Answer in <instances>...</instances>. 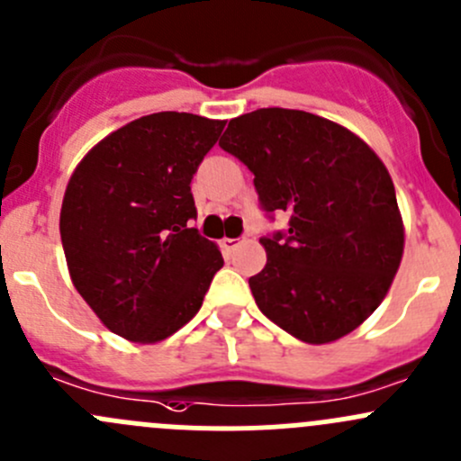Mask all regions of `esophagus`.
<instances>
[{"label":"esophagus","instance_id":"1","mask_svg":"<svg viewBox=\"0 0 461 461\" xmlns=\"http://www.w3.org/2000/svg\"><path fill=\"white\" fill-rule=\"evenodd\" d=\"M221 248L225 254H231L236 248H239V239H222Z\"/></svg>","mask_w":461,"mask_h":461}]
</instances>
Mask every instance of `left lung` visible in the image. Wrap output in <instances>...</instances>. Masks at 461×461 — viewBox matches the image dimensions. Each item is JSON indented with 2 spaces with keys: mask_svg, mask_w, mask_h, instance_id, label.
Instances as JSON below:
<instances>
[{
  "mask_svg": "<svg viewBox=\"0 0 461 461\" xmlns=\"http://www.w3.org/2000/svg\"><path fill=\"white\" fill-rule=\"evenodd\" d=\"M222 149L254 174L260 207L290 230L263 236L267 263L249 278L269 321L299 341H337L388 294L403 254L393 178L359 136L321 115L257 109L230 120Z\"/></svg>",
  "mask_w": 461,
  "mask_h": 461,
  "instance_id": "8db88e82",
  "label": "left lung"
}]
</instances>
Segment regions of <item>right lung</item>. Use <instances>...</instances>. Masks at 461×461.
<instances>
[{
	"mask_svg": "<svg viewBox=\"0 0 461 461\" xmlns=\"http://www.w3.org/2000/svg\"><path fill=\"white\" fill-rule=\"evenodd\" d=\"M225 120L160 111L109 133L80 160L59 212L64 257L97 319L133 343L171 337L222 267L203 239L192 178Z\"/></svg>",
	"mask_w": 461,
	"mask_h": 461,
	"instance_id": "right-lung-1",
	"label": "right lung"
}]
</instances>
